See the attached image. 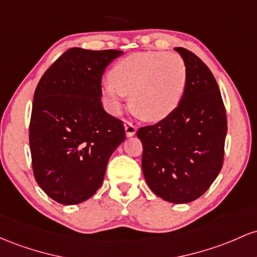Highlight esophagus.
Returning <instances> with one entry per match:
<instances>
[{
    "label": "esophagus",
    "instance_id": "obj_1",
    "mask_svg": "<svg viewBox=\"0 0 257 257\" xmlns=\"http://www.w3.org/2000/svg\"><path fill=\"white\" fill-rule=\"evenodd\" d=\"M136 132H137L136 126H135L134 123L128 122V121H127V122L125 123V134H126V136L132 137V136H135V135H136Z\"/></svg>",
    "mask_w": 257,
    "mask_h": 257
}]
</instances>
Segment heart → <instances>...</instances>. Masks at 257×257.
<instances>
[{"instance_id":"b5f03b06","label":"heart","mask_w":257,"mask_h":257,"mask_svg":"<svg viewBox=\"0 0 257 257\" xmlns=\"http://www.w3.org/2000/svg\"><path fill=\"white\" fill-rule=\"evenodd\" d=\"M187 85L182 57L167 52H138L117 62L102 87L108 108L117 114L125 97L131 94V108L138 116L158 122L180 105Z\"/></svg>"}]
</instances>
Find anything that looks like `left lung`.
Instances as JSON below:
<instances>
[{"instance_id":"left-lung-1","label":"left lung","mask_w":257,"mask_h":257,"mask_svg":"<svg viewBox=\"0 0 257 257\" xmlns=\"http://www.w3.org/2000/svg\"><path fill=\"white\" fill-rule=\"evenodd\" d=\"M187 68V85L177 109L166 119L141 127L142 170L153 193L187 204L205 193L223 164L227 117L210 69L192 52L176 47Z\"/></svg>"}]
</instances>
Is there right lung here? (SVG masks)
<instances>
[{"mask_svg": "<svg viewBox=\"0 0 257 257\" xmlns=\"http://www.w3.org/2000/svg\"><path fill=\"white\" fill-rule=\"evenodd\" d=\"M122 53L70 48L36 87L29 136L34 175L63 205L82 203L99 189L109 158L125 141L122 122L100 100L102 75Z\"/></svg>", "mask_w": 257, "mask_h": 257, "instance_id": "1", "label": "right lung"}]
</instances>
